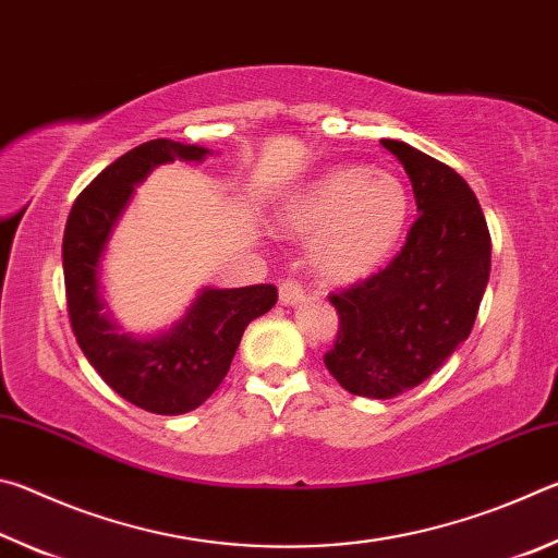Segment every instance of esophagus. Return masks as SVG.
Listing matches in <instances>:
<instances>
[{
    "label": "esophagus",
    "instance_id": "1",
    "mask_svg": "<svg viewBox=\"0 0 558 558\" xmlns=\"http://www.w3.org/2000/svg\"><path fill=\"white\" fill-rule=\"evenodd\" d=\"M278 295H280L282 305H295V302H300L302 298H305V290H302V286H300L295 278H286V280L280 282Z\"/></svg>",
    "mask_w": 558,
    "mask_h": 558
}]
</instances>
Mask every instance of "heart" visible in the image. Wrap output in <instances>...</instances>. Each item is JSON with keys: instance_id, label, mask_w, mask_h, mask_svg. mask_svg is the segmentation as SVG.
I'll return each mask as SVG.
<instances>
[{"instance_id": "heart-1", "label": "heart", "mask_w": 558, "mask_h": 558, "mask_svg": "<svg viewBox=\"0 0 558 558\" xmlns=\"http://www.w3.org/2000/svg\"><path fill=\"white\" fill-rule=\"evenodd\" d=\"M409 206L399 177L347 165L329 169L292 196L282 226L310 239V263L319 278L352 282L389 258L409 221Z\"/></svg>"}]
</instances>
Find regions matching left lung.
Returning <instances> with one entry per match:
<instances>
[{
    "instance_id": "obj_1",
    "label": "left lung",
    "mask_w": 558,
    "mask_h": 558,
    "mask_svg": "<svg viewBox=\"0 0 558 558\" xmlns=\"http://www.w3.org/2000/svg\"><path fill=\"white\" fill-rule=\"evenodd\" d=\"M381 145L403 165L421 214L384 268L327 295L339 327L325 366L366 399H393L448 362L472 332L493 258L485 214L465 179L399 140Z\"/></svg>"
}]
</instances>
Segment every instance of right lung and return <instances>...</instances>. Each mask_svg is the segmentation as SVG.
Wrapping results in <instances>:
<instances>
[{"label": "right lung", "mask_w": 558, "mask_h": 558, "mask_svg": "<svg viewBox=\"0 0 558 558\" xmlns=\"http://www.w3.org/2000/svg\"><path fill=\"white\" fill-rule=\"evenodd\" d=\"M209 149L159 137L108 165L73 202L63 231V282L71 329L93 369L137 409L179 415L202 405L229 374L243 329L276 305L278 288L260 282L233 290H204L177 329L155 339H132L102 313L98 258L128 204L132 184L172 159H202Z\"/></svg>", "instance_id": "right-lung-1"}]
</instances>
